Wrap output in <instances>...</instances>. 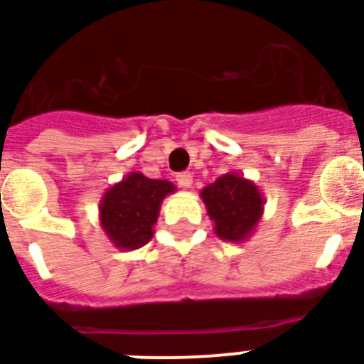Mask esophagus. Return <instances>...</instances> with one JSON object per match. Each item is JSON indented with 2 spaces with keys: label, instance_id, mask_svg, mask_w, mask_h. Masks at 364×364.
Segmentation results:
<instances>
[{
  "label": "esophagus",
  "instance_id": "1",
  "mask_svg": "<svg viewBox=\"0 0 364 364\" xmlns=\"http://www.w3.org/2000/svg\"><path fill=\"white\" fill-rule=\"evenodd\" d=\"M176 182H178L180 188H191L193 176H191V173H180L176 174Z\"/></svg>",
  "mask_w": 364,
  "mask_h": 364
}]
</instances>
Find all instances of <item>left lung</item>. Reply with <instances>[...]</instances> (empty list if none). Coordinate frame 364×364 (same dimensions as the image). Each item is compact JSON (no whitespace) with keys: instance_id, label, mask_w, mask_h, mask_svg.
Here are the masks:
<instances>
[{"instance_id":"1","label":"left lung","mask_w":364,"mask_h":364,"mask_svg":"<svg viewBox=\"0 0 364 364\" xmlns=\"http://www.w3.org/2000/svg\"><path fill=\"white\" fill-rule=\"evenodd\" d=\"M214 233L222 241L243 243L255 233L264 214V196L252 180L237 173L222 174L201 190Z\"/></svg>"}]
</instances>
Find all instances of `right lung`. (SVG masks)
Listing matches in <instances>:
<instances>
[{
    "instance_id": "add662e5",
    "label": "right lung",
    "mask_w": 364,
    "mask_h": 364,
    "mask_svg": "<svg viewBox=\"0 0 364 364\" xmlns=\"http://www.w3.org/2000/svg\"><path fill=\"white\" fill-rule=\"evenodd\" d=\"M174 191L173 182L148 178L136 171L109 186L100 197L98 218L115 249L134 250L148 243L154 237L163 199Z\"/></svg>"
}]
</instances>
